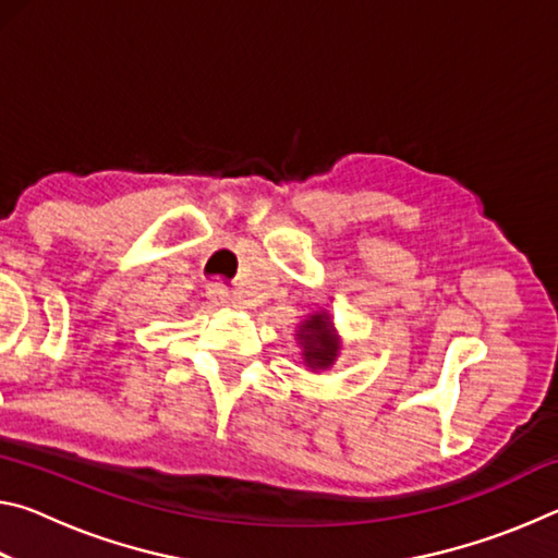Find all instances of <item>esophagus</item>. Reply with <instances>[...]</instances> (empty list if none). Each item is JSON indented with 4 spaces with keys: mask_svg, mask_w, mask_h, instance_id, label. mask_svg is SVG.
<instances>
[{
    "mask_svg": "<svg viewBox=\"0 0 558 558\" xmlns=\"http://www.w3.org/2000/svg\"><path fill=\"white\" fill-rule=\"evenodd\" d=\"M214 298L221 300L223 305H233V295H231L229 290H223V288H216V290H214Z\"/></svg>",
    "mask_w": 558,
    "mask_h": 558,
    "instance_id": "34e87169",
    "label": "esophagus"
}]
</instances>
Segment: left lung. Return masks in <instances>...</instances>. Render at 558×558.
Segmentation results:
<instances>
[{
    "label": "left lung",
    "instance_id": "left-lung-1",
    "mask_svg": "<svg viewBox=\"0 0 558 558\" xmlns=\"http://www.w3.org/2000/svg\"><path fill=\"white\" fill-rule=\"evenodd\" d=\"M298 337L302 339V344H305L302 356H305V362L313 366V369H325V366L335 362L339 344L329 317L315 315L313 319H307V323L300 327Z\"/></svg>",
    "mask_w": 558,
    "mask_h": 558
}]
</instances>
